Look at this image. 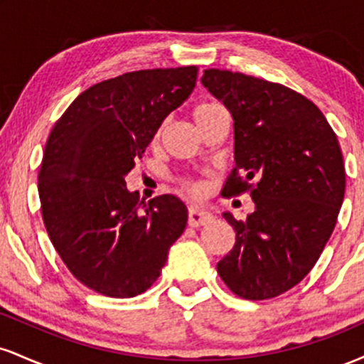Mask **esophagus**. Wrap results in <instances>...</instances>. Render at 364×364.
Returning a JSON list of instances; mask_svg holds the SVG:
<instances>
[{
  "label": "esophagus",
  "instance_id": "1",
  "mask_svg": "<svg viewBox=\"0 0 364 364\" xmlns=\"http://www.w3.org/2000/svg\"><path fill=\"white\" fill-rule=\"evenodd\" d=\"M212 217L208 212L205 210H200V208L196 207H191L190 212H188V224L191 225V228H200V225H205L208 223H212Z\"/></svg>",
  "mask_w": 364,
  "mask_h": 364
}]
</instances>
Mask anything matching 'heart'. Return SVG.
Listing matches in <instances>:
<instances>
[{
    "label": "heart",
    "mask_w": 364,
    "mask_h": 364,
    "mask_svg": "<svg viewBox=\"0 0 364 364\" xmlns=\"http://www.w3.org/2000/svg\"><path fill=\"white\" fill-rule=\"evenodd\" d=\"M220 109H224V107L220 106L219 102H215V101H202V102H198L193 107V119H195V123L196 124H202L203 121L208 119L212 114H215V112L220 111ZM164 132H166V121H162V123L159 124L156 129H154L152 144H159V141H161V139H162V135H164ZM183 188H185L188 193H191V195H200V193H202V186H200L196 181H183Z\"/></svg>",
    "instance_id": "b5f03b06"
}]
</instances>
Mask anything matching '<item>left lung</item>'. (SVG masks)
<instances>
[{
	"mask_svg": "<svg viewBox=\"0 0 364 364\" xmlns=\"http://www.w3.org/2000/svg\"><path fill=\"white\" fill-rule=\"evenodd\" d=\"M202 83L235 119L236 168L223 196L250 191L255 212L236 220V243L217 272L240 298L270 299L299 284L339 215L346 169L337 135L310 99L263 78L205 70Z\"/></svg>",
	"mask_w": 364,
	"mask_h": 364,
	"instance_id": "left-lung-1",
	"label": "left lung"
}]
</instances>
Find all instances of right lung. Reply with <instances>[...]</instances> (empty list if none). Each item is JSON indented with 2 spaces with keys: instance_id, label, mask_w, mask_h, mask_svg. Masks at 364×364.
Masks as SVG:
<instances>
[{
  "instance_id": "1",
  "label": "right lung",
  "mask_w": 364,
  "mask_h": 364,
  "mask_svg": "<svg viewBox=\"0 0 364 364\" xmlns=\"http://www.w3.org/2000/svg\"><path fill=\"white\" fill-rule=\"evenodd\" d=\"M196 73V66L139 70L95 83L49 133L37 185L46 231L73 277L99 294L147 291L185 231L181 200L144 202L124 176L154 129L191 94Z\"/></svg>"
}]
</instances>
